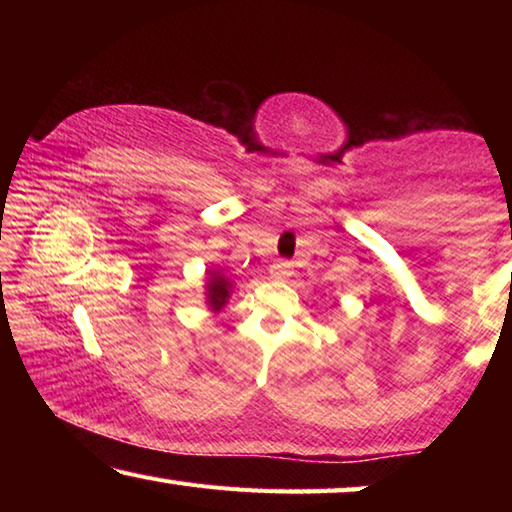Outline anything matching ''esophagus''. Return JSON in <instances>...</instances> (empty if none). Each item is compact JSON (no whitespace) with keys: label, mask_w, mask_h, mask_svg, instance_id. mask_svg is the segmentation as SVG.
<instances>
[{"label":"esophagus","mask_w":512,"mask_h":512,"mask_svg":"<svg viewBox=\"0 0 512 512\" xmlns=\"http://www.w3.org/2000/svg\"><path fill=\"white\" fill-rule=\"evenodd\" d=\"M271 275L275 280H287V277L293 275V264L291 262H277L271 266Z\"/></svg>","instance_id":"34e87169"}]
</instances>
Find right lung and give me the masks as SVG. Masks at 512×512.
Masks as SVG:
<instances>
[{
  "mask_svg": "<svg viewBox=\"0 0 512 512\" xmlns=\"http://www.w3.org/2000/svg\"><path fill=\"white\" fill-rule=\"evenodd\" d=\"M230 291H232V280L228 275H223L221 271L207 273L205 296H207V305H210L212 311H221L225 307V302L230 298Z\"/></svg>",
  "mask_w": 512,
  "mask_h": 512,
  "instance_id": "obj_1",
  "label": "right lung"
}]
</instances>
